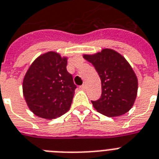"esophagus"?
<instances>
[{"mask_svg":"<svg viewBox=\"0 0 159 159\" xmlns=\"http://www.w3.org/2000/svg\"><path fill=\"white\" fill-rule=\"evenodd\" d=\"M80 89H81V90H85L86 89V85H85V84H83V85H82V86H80Z\"/></svg>","mask_w":159,"mask_h":159,"instance_id":"obj_1","label":"esophagus"}]
</instances>
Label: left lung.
I'll return each mask as SVG.
<instances>
[{
  "label": "left lung",
  "instance_id": "left-lung-1",
  "mask_svg": "<svg viewBox=\"0 0 159 159\" xmlns=\"http://www.w3.org/2000/svg\"><path fill=\"white\" fill-rule=\"evenodd\" d=\"M83 57L94 65L101 79V97L91 101L95 110L110 117L128 112L135 102L138 86L129 62L120 53L107 48Z\"/></svg>",
  "mask_w": 159,
  "mask_h": 159
}]
</instances>
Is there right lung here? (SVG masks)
<instances>
[{
	"label": "right lung",
	"instance_id": "1",
	"mask_svg": "<svg viewBox=\"0 0 159 159\" xmlns=\"http://www.w3.org/2000/svg\"><path fill=\"white\" fill-rule=\"evenodd\" d=\"M66 66V57L48 52L39 57L28 69L22 83L23 95L37 116L56 119L70 108L77 86Z\"/></svg>",
	"mask_w": 159,
	"mask_h": 159
}]
</instances>
